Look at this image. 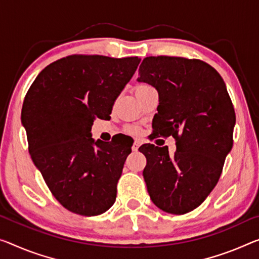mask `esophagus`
Masks as SVG:
<instances>
[{
	"instance_id": "obj_1",
	"label": "esophagus",
	"mask_w": 259,
	"mask_h": 259,
	"mask_svg": "<svg viewBox=\"0 0 259 259\" xmlns=\"http://www.w3.org/2000/svg\"><path fill=\"white\" fill-rule=\"evenodd\" d=\"M140 141H138V140H135L134 141V143H133V146H132V149L134 150V152H138V149H139V147H140Z\"/></svg>"
}]
</instances>
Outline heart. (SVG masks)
Segmentation results:
<instances>
[{"label":"heart","instance_id":"1","mask_svg":"<svg viewBox=\"0 0 259 259\" xmlns=\"http://www.w3.org/2000/svg\"><path fill=\"white\" fill-rule=\"evenodd\" d=\"M148 88H152V87H149L148 84H140L137 87V91H141V90H145V89H148ZM131 132H137V130L135 128H130Z\"/></svg>","mask_w":259,"mask_h":259}]
</instances>
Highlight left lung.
<instances>
[{"mask_svg": "<svg viewBox=\"0 0 259 259\" xmlns=\"http://www.w3.org/2000/svg\"><path fill=\"white\" fill-rule=\"evenodd\" d=\"M137 81L157 90L153 128L177 146L172 156L166 146L139 148L150 199L166 213H189L215 188L232 150L236 118L226 84L208 63L178 57L143 59Z\"/></svg>", "mask_w": 259, "mask_h": 259, "instance_id": "1", "label": "left lung"}]
</instances>
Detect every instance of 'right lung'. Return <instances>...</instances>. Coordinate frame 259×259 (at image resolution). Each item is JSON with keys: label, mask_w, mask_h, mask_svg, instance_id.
I'll return each mask as SVG.
<instances>
[{"label": "right lung", "mask_w": 259, "mask_h": 259, "mask_svg": "<svg viewBox=\"0 0 259 259\" xmlns=\"http://www.w3.org/2000/svg\"><path fill=\"white\" fill-rule=\"evenodd\" d=\"M138 57L70 55L42 69L22 107L29 153L55 199L79 215L114 204L117 183L132 143L91 138L137 70Z\"/></svg>", "instance_id": "obj_1"}]
</instances>
